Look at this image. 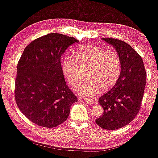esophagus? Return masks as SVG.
<instances>
[{"mask_svg":"<svg viewBox=\"0 0 158 158\" xmlns=\"http://www.w3.org/2000/svg\"><path fill=\"white\" fill-rule=\"evenodd\" d=\"M85 102L89 105L94 103V100H92V99H85Z\"/></svg>","mask_w":158,"mask_h":158,"instance_id":"obj_1","label":"esophagus"}]
</instances>
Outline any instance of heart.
I'll return each mask as SVG.
<instances>
[{
	"label": "heart",
	"mask_w": 158,
	"mask_h": 158,
	"mask_svg": "<svg viewBox=\"0 0 158 158\" xmlns=\"http://www.w3.org/2000/svg\"><path fill=\"white\" fill-rule=\"evenodd\" d=\"M61 69L71 84L81 79V69H87V79L73 86V90L81 96H94L100 88L108 89L116 83L121 74V60L115 50L87 45L78 49L75 56L66 55L61 60Z\"/></svg>",
	"instance_id": "obj_1"
}]
</instances>
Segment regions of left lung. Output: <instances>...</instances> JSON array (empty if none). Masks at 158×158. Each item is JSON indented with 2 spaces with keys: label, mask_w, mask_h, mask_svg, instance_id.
<instances>
[{
  "label": "left lung",
  "mask_w": 158,
  "mask_h": 158,
  "mask_svg": "<svg viewBox=\"0 0 158 158\" xmlns=\"http://www.w3.org/2000/svg\"><path fill=\"white\" fill-rule=\"evenodd\" d=\"M102 40L112 45L119 54L121 71L112 89L99 98L104 112L95 122L104 129H118L129 124L138 114L147 73L142 57L129 44L114 38L103 37Z\"/></svg>",
  "instance_id": "1"
}]
</instances>
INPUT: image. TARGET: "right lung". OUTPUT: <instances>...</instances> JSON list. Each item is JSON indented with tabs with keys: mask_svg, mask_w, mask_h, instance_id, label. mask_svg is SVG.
I'll return each mask as SVG.
<instances>
[{
	"mask_svg": "<svg viewBox=\"0 0 158 158\" xmlns=\"http://www.w3.org/2000/svg\"><path fill=\"white\" fill-rule=\"evenodd\" d=\"M74 37L51 33L25 48L17 64L15 100L27 118L40 127L53 128L68 118L78 99L65 81L60 58Z\"/></svg>",
	"mask_w": 158,
	"mask_h": 158,
	"instance_id": "obj_1",
	"label": "right lung"
}]
</instances>
